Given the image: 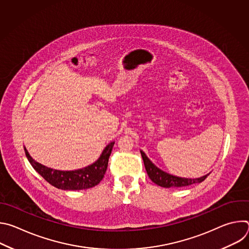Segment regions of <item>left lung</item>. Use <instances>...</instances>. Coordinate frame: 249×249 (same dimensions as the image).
I'll return each mask as SVG.
<instances>
[{
    "instance_id": "8db88e82",
    "label": "left lung",
    "mask_w": 249,
    "mask_h": 249,
    "mask_svg": "<svg viewBox=\"0 0 249 249\" xmlns=\"http://www.w3.org/2000/svg\"><path fill=\"white\" fill-rule=\"evenodd\" d=\"M141 155H142V158H143L147 173L151 178V180L154 183H156V184H158L159 186H161V187H165V188L183 187V186H188V185H191V184H194V183H200V182L204 181L207 178V176L209 175V174H206V175L200 177V178H195V179L177 177V176L168 174V173L160 170V168H158L147 158V156L145 155L144 152L141 151Z\"/></svg>"
}]
</instances>
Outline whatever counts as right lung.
<instances>
[{
    "label": "right lung",
    "mask_w": 249,
    "mask_h": 249,
    "mask_svg": "<svg viewBox=\"0 0 249 249\" xmlns=\"http://www.w3.org/2000/svg\"><path fill=\"white\" fill-rule=\"evenodd\" d=\"M114 145L110 143L104 149L100 158L91 165L73 171H61L46 167L35 161L24 148L25 156L32 165L43 178L56 188L63 190H83L97 185L103 178L108 165V160Z\"/></svg>",
    "instance_id": "right-lung-1"
}]
</instances>
